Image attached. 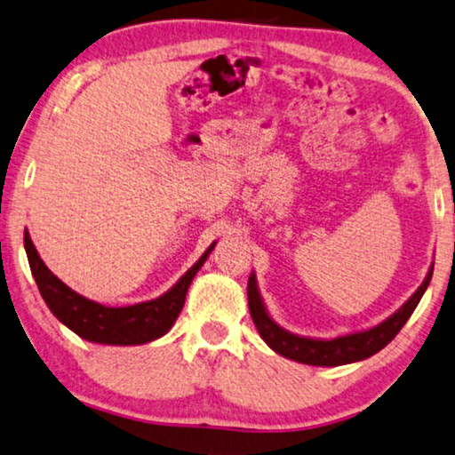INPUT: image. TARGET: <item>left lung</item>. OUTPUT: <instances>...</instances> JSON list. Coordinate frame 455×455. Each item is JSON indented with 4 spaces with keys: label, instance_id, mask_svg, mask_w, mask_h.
Returning a JSON list of instances; mask_svg holds the SVG:
<instances>
[{
    "label": "left lung",
    "instance_id": "obj_1",
    "mask_svg": "<svg viewBox=\"0 0 455 455\" xmlns=\"http://www.w3.org/2000/svg\"><path fill=\"white\" fill-rule=\"evenodd\" d=\"M431 276H433V268L429 271V275H427L423 285L417 289V293H414L412 298L408 299L396 314H392L386 322L370 328V331L347 334V337H339L332 340H314V339L295 337V334L276 326L275 322L268 318L265 306H262L259 289H256L254 275H250L248 279V307H250V315H252L256 331L260 332V337L265 339L267 345L271 347L275 353H279L287 359L299 361V363H306V365H322V367L345 365V363H353V361L371 357V355L381 351L387 342L403 331L406 320L411 318L414 307L419 306L420 298H423L425 289L429 287Z\"/></svg>",
    "mask_w": 455,
    "mask_h": 455
}]
</instances>
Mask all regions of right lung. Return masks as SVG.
<instances>
[{"mask_svg":"<svg viewBox=\"0 0 455 455\" xmlns=\"http://www.w3.org/2000/svg\"><path fill=\"white\" fill-rule=\"evenodd\" d=\"M213 246L215 243L209 246L199 262L162 298L127 307H107L82 298L63 281H59L41 260L28 232L24 234V248L28 254L32 276L51 312L77 337L90 342H102V345H143V342L164 337L182 312L190 281L203 267Z\"/></svg>","mask_w":455,"mask_h":455,"instance_id":"right-lung-1","label":"right lung"}]
</instances>
